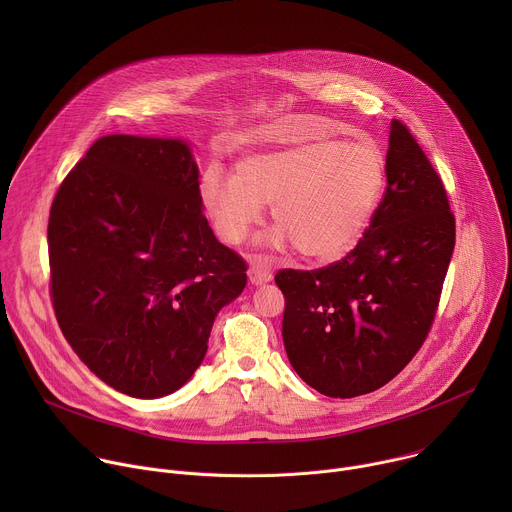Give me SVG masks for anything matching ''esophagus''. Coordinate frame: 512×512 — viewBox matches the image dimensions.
Returning a JSON list of instances; mask_svg holds the SVG:
<instances>
[{
  "instance_id": "obj_1",
  "label": "esophagus",
  "mask_w": 512,
  "mask_h": 512,
  "mask_svg": "<svg viewBox=\"0 0 512 512\" xmlns=\"http://www.w3.org/2000/svg\"><path fill=\"white\" fill-rule=\"evenodd\" d=\"M249 279H251L253 285H263V283L273 279V273L267 267H263L259 263H253L251 269H249Z\"/></svg>"
}]
</instances>
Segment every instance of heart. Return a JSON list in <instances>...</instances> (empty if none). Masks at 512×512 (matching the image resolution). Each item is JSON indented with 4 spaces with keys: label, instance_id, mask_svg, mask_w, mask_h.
I'll list each match as a JSON object with an SVG mask.
<instances>
[{
    "label": "heart",
    "instance_id": "heart-1",
    "mask_svg": "<svg viewBox=\"0 0 512 512\" xmlns=\"http://www.w3.org/2000/svg\"><path fill=\"white\" fill-rule=\"evenodd\" d=\"M385 172V154L373 141L300 137L243 158L237 178L208 170L200 198L231 245L247 239L261 223V204H271L275 245L289 241L304 257L336 261L371 227Z\"/></svg>",
    "mask_w": 512,
    "mask_h": 512
}]
</instances>
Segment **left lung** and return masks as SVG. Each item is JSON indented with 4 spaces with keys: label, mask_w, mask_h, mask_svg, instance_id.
<instances>
[{
    "label": "left lung",
    "mask_w": 512,
    "mask_h": 512,
    "mask_svg": "<svg viewBox=\"0 0 512 512\" xmlns=\"http://www.w3.org/2000/svg\"><path fill=\"white\" fill-rule=\"evenodd\" d=\"M385 174L371 227L346 257L275 273L287 358L328 397L373 393L407 367L431 330L454 253L446 186L399 119L391 121Z\"/></svg>",
    "instance_id": "left-lung-1"
}]
</instances>
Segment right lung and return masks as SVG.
Returning <instances> with one entry per match:
<instances>
[{
	"label": "right lung",
	"instance_id": "obj_1",
	"mask_svg": "<svg viewBox=\"0 0 512 512\" xmlns=\"http://www.w3.org/2000/svg\"><path fill=\"white\" fill-rule=\"evenodd\" d=\"M58 326L109 387L158 399L180 389L247 263L202 214L198 168L180 139L99 137L62 180L48 218Z\"/></svg>",
	"mask_w": 512,
	"mask_h": 512
}]
</instances>
